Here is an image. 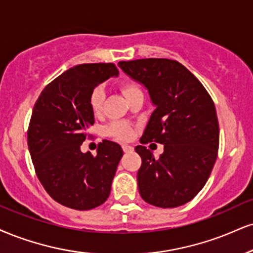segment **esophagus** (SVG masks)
Returning <instances> with one entry per match:
<instances>
[{
  "mask_svg": "<svg viewBox=\"0 0 253 253\" xmlns=\"http://www.w3.org/2000/svg\"><path fill=\"white\" fill-rule=\"evenodd\" d=\"M123 150H124L125 153H128V152L133 151V147H132V146H128V145H123Z\"/></svg>",
  "mask_w": 253,
  "mask_h": 253,
  "instance_id": "obj_1",
  "label": "esophagus"
}]
</instances>
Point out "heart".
<instances>
[{
	"label": "heart",
	"mask_w": 253,
	"mask_h": 253,
	"mask_svg": "<svg viewBox=\"0 0 253 253\" xmlns=\"http://www.w3.org/2000/svg\"><path fill=\"white\" fill-rule=\"evenodd\" d=\"M121 90H123L126 99L128 100V102L132 101L135 97L142 95L141 88L134 81H125L121 84ZM103 101H105V90H103V88H94L89 95V106L92 112L95 115L101 113ZM105 132L107 135L118 140H129L133 135V129L130 127V125L127 123H120V121L109 124L105 128Z\"/></svg>",
	"instance_id": "obj_1"
}]
</instances>
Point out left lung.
Here are the masks:
<instances>
[{
  "label": "left lung",
  "mask_w": 253,
  "mask_h": 253,
  "mask_svg": "<svg viewBox=\"0 0 253 253\" xmlns=\"http://www.w3.org/2000/svg\"><path fill=\"white\" fill-rule=\"evenodd\" d=\"M147 88L156 109L135 152L141 157L139 193L146 203L172 209L192 200L208 181L218 156L219 125L212 97L185 66L169 59L118 63ZM164 145L159 158L144 147Z\"/></svg>",
  "instance_id": "8db88e82"
}]
</instances>
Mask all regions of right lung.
I'll list each match as a JSON object with an SVG mask.
<instances>
[{
    "mask_svg": "<svg viewBox=\"0 0 253 253\" xmlns=\"http://www.w3.org/2000/svg\"><path fill=\"white\" fill-rule=\"evenodd\" d=\"M114 63H84L54 79L40 94L28 127V148L40 182L61 205L95 209L111 193L123 148L103 140L96 156L80 146L94 124L89 95L97 84L117 77Z\"/></svg>",
    "mask_w": 253,
    "mask_h": 253,
    "instance_id": "obj_1",
    "label": "right lung"
}]
</instances>
